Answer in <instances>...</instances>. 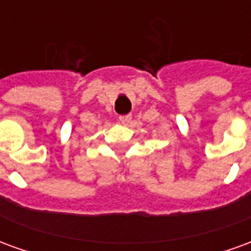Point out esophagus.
<instances>
[{
  "label": "esophagus",
  "instance_id": "1",
  "mask_svg": "<svg viewBox=\"0 0 251 251\" xmlns=\"http://www.w3.org/2000/svg\"><path fill=\"white\" fill-rule=\"evenodd\" d=\"M131 121V115L130 114H126V115H120V122L121 124H129Z\"/></svg>",
  "mask_w": 251,
  "mask_h": 251
}]
</instances>
